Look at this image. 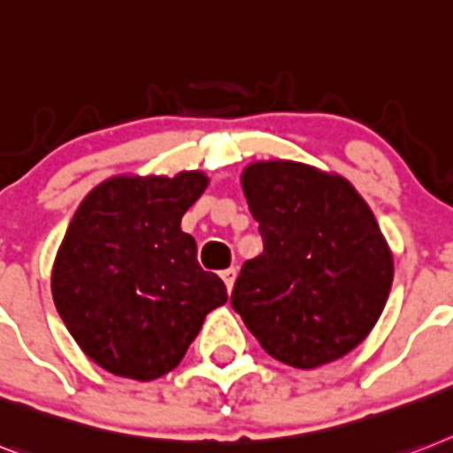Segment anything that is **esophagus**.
<instances>
[{
  "mask_svg": "<svg viewBox=\"0 0 453 453\" xmlns=\"http://www.w3.org/2000/svg\"><path fill=\"white\" fill-rule=\"evenodd\" d=\"M235 275H238V271H235L234 266L226 268V271H222V280H224V285H226V289H234V282H235Z\"/></svg>",
  "mask_w": 453,
  "mask_h": 453,
  "instance_id": "34e87169",
  "label": "esophagus"
}]
</instances>
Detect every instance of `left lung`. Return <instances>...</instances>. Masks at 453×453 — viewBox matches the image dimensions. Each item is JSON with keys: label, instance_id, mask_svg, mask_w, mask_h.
Returning a JSON list of instances; mask_svg holds the SVG:
<instances>
[{"label": "left lung", "instance_id": "obj_1", "mask_svg": "<svg viewBox=\"0 0 453 453\" xmlns=\"http://www.w3.org/2000/svg\"><path fill=\"white\" fill-rule=\"evenodd\" d=\"M241 185L264 252L245 261L231 305L282 364L317 368L372 331L394 282V254L347 178L291 159L252 162Z\"/></svg>", "mask_w": 453, "mask_h": 453}]
</instances>
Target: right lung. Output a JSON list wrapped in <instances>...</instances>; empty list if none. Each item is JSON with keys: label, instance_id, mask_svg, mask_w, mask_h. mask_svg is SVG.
<instances>
[{"label": "right lung", "instance_id": "obj_1", "mask_svg": "<svg viewBox=\"0 0 453 453\" xmlns=\"http://www.w3.org/2000/svg\"><path fill=\"white\" fill-rule=\"evenodd\" d=\"M208 187L201 171L122 173L81 201L52 264L50 289L71 338L96 365L150 382L185 357L226 287L180 229Z\"/></svg>", "mask_w": 453, "mask_h": 453}]
</instances>
